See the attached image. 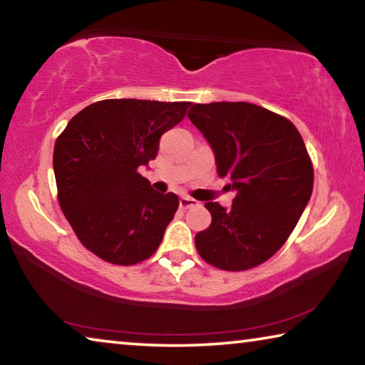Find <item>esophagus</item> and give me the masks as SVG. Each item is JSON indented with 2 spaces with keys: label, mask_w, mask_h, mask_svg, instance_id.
<instances>
[{
  "label": "esophagus",
  "mask_w": 365,
  "mask_h": 365,
  "mask_svg": "<svg viewBox=\"0 0 365 365\" xmlns=\"http://www.w3.org/2000/svg\"><path fill=\"white\" fill-rule=\"evenodd\" d=\"M193 206H197V201L193 200V197H190V196H182L180 197V207L182 209H188V207H193Z\"/></svg>",
  "instance_id": "esophagus-1"
}]
</instances>
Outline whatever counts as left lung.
Listing matches in <instances>:
<instances>
[{"mask_svg": "<svg viewBox=\"0 0 365 365\" xmlns=\"http://www.w3.org/2000/svg\"><path fill=\"white\" fill-rule=\"evenodd\" d=\"M188 119L211 145L232 207L206 202L212 222L196 233L200 256L222 270H248L279 251L298 224L314 169L292 122L251 103L193 104Z\"/></svg>", "mask_w": 365, "mask_h": 365, "instance_id": "left-lung-1", "label": "left lung"}]
</instances>
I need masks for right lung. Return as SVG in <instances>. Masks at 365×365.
I'll return each instance as SVG.
<instances>
[{"label":"right lung","mask_w":365,"mask_h":365,"mask_svg":"<svg viewBox=\"0 0 365 365\" xmlns=\"http://www.w3.org/2000/svg\"><path fill=\"white\" fill-rule=\"evenodd\" d=\"M191 103L103 100L80 110L54 145L53 168L66 219L103 261L133 265L154 255L178 209L138 174L158 156L159 138Z\"/></svg>","instance_id":"1"}]
</instances>
